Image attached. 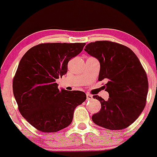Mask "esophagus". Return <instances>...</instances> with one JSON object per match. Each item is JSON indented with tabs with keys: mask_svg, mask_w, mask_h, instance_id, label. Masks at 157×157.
Listing matches in <instances>:
<instances>
[{
	"mask_svg": "<svg viewBox=\"0 0 157 157\" xmlns=\"http://www.w3.org/2000/svg\"><path fill=\"white\" fill-rule=\"evenodd\" d=\"M93 99V96L91 94H87V100H91Z\"/></svg>",
	"mask_w": 157,
	"mask_h": 157,
	"instance_id": "34e87169",
	"label": "esophagus"
}]
</instances>
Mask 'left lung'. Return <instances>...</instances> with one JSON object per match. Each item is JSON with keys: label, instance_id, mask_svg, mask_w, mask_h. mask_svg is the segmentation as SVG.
<instances>
[{"label": "left lung", "instance_id": "8db88e82", "mask_svg": "<svg viewBox=\"0 0 157 157\" xmlns=\"http://www.w3.org/2000/svg\"><path fill=\"white\" fill-rule=\"evenodd\" d=\"M85 51L100 63L99 81L106 79L109 98L98 95L101 109L92 116L97 125L109 129H123L130 126L144 110L148 92L147 74L136 54L128 47L110 41H97Z\"/></svg>", "mask_w": 157, "mask_h": 157}]
</instances>
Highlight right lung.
<instances>
[{"mask_svg": "<svg viewBox=\"0 0 157 157\" xmlns=\"http://www.w3.org/2000/svg\"><path fill=\"white\" fill-rule=\"evenodd\" d=\"M85 43H43L32 47L22 57L13 82L18 110L33 127L55 132L72 123L74 110L85 102L79 90H59L56 79L67 72L70 60Z\"/></svg>", "mask_w": 157, "mask_h": 157, "instance_id": "right-lung-1", "label": "right lung"}]
</instances>
